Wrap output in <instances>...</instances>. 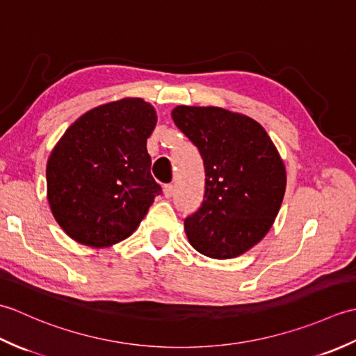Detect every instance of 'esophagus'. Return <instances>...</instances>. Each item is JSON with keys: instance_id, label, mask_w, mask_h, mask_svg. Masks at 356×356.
Listing matches in <instances>:
<instances>
[{"instance_id": "1", "label": "esophagus", "mask_w": 356, "mask_h": 356, "mask_svg": "<svg viewBox=\"0 0 356 356\" xmlns=\"http://www.w3.org/2000/svg\"><path fill=\"white\" fill-rule=\"evenodd\" d=\"M174 194V186L172 185H163V195L166 199H170Z\"/></svg>"}]
</instances>
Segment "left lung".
Segmentation results:
<instances>
[{"mask_svg":"<svg viewBox=\"0 0 356 356\" xmlns=\"http://www.w3.org/2000/svg\"><path fill=\"white\" fill-rule=\"evenodd\" d=\"M171 116L205 166V195L185 218L186 237L209 259H236L275 222L286 191L283 159L266 130L241 113L179 105Z\"/></svg>","mask_w":356,"mask_h":356,"instance_id":"1","label":"left lung"}]
</instances>
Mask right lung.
Returning <instances> with one entry per match:
<instances>
[{"label": "right lung", "instance_id": "obj_1", "mask_svg": "<svg viewBox=\"0 0 356 356\" xmlns=\"http://www.w3.org/2000/svg\"><path fill=\"white\" fill-rule=\"evenodd\" d=\"M156 110L140 97L102 104L67 128L47 161V200L81 245L108 248L130 237L156 195L147 139Z\"/></svg>", "mask_w": 356, "mask_h": 356}]
</instances>
